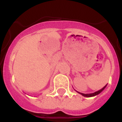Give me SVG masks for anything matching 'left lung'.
<instances>
[{
    "mask_svg": "<svg viewBox=\"0 0 122 122\" xmlns=\"http://www.w3.org/2000/svg\"><path fill=\"white\" fill-rule=\"evenodd\" d=\"M106 86H107V84L106 85V86H104V87H103V89H101V90H98V91H97V92H94V93H87V94H85V93H80V92H79L76 91V90H76V91L77 92V93H79V94H81V95H82L84 96V97H95V96H96V95H97L100 94V93H101V92L103 91V90H104V89H105V87H106Z\"/></svg>",
    "mask_w": 122,
    "mask_h": 122,
    "instance_id": "obj_1",
    "label": "left lung"
}]
</instances>
